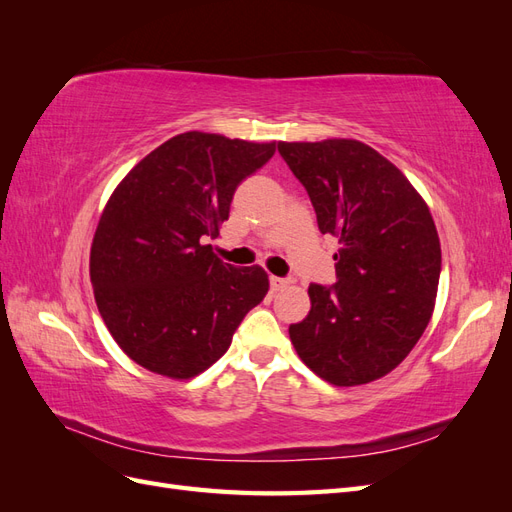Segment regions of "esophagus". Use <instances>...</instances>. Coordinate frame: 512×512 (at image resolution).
Returning a JSON list of instances; mask_svg holds the SVG:
<instances>
[{
	"mask_svg": "<svg viewBox=\"0 0 512 512\" xmlns=\"http://www.w3.org/2000/svg\"><path fill=\"white\" fill-rule=\"evenodd\" d=\"M269 282H271V290H284L292 284L290 277H277V275H271Z\"/></svg>",
	"mask_w": 512,
	"mask_h": 512,
	"instance_id": "34e87169",
	"label": "esophagus"
}]
</instances>
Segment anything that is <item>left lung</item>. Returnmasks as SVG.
<instances>
[{
	"label": "left lung",
	"instance_id": "1",
	"mask_svg": "<svg viewBox=\"0 0 512 512\" xmlns=\"http://www.w3.org/2000/svg\"><path fill=\"white\" fill-rule=\"evenodd\" d=\"M322 235L339 239L333 286L309 284L312 309L290 324L301 361L337 386L389 374L421 339L440 282V239L425 200L376 149L348 138L280 143Z\"/></svg>",
	"mask_w": 512,
	"mask_h": 512
}]
</instances>
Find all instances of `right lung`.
<instances>
[{"instance_id": "1", "label": "right lung", "mask_w": 512, "mask_h": 512, "mask_svg": "<svg viewBox=\"0 0 512 512\" xmlns=\"http://www.w3.org/2000/svg\"><path fill=\"white\" fill-rule=\"evenodd\" d=\"M275 143L185 132L126 175L102 213L89 273L104 324L132 361L192 378L228 350L245 314L269 290L260 267L215 258L237 185Z\"/></svg>"}]
</instances>
